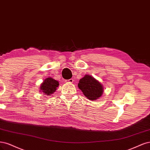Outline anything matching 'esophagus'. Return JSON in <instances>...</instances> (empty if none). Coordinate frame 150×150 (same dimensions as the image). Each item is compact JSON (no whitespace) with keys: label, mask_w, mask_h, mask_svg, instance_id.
<instances>
[{"label":"esophagus","mask_w":150,"mask_h":150,"mask_svg":"<svg viewBox=\"0 0 150 150\" xmlns=\"http://www.w3.org/2000/svg\"><path fill=\"white\" fill-rule=\"evenodd\" d=\"M66 82H69V83H73L74 82V80L71 79H69L68 80H66Z\"/></svg>","instance_id":"esophagus-1"}]
</instances>
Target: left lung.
<instances>
[{"mask_svg":"<svg viewBox=\"0 0 150 150\" xmlns=\"http://www.w3.org/2000/svg\"><path fill=\"white\" fill-rule=\"evenodd\" d=\"M78 86L86 97L90 100L98 99L103 92L102 85L93 76L88 75L80 80Z\"/></svg>","mask_w":150,"mask_h":150,"instance_id":"left-lung-1","label":"left lung"}]
</instances>
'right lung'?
<instances>
[{"label": "right lung", "mask_w": 150, "mask_h": 150, "mask_svg": "<svg viewBox=\"0 0 150 150\" xmlns=\"http://www.w3.org/2000/svg\"><path fill=\"white\" fill-rule=\"evenodd\" d=\"M59 85V81L53 79L51 77L45 79L40 86V90L44 95H50L54 93Z\"/></svg>", "instance_id": "obj_1"}]
</instances>
